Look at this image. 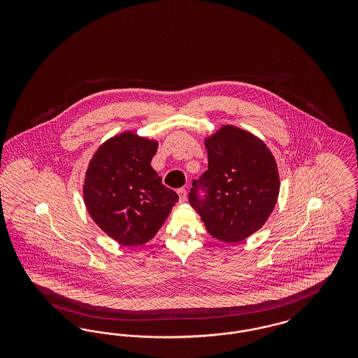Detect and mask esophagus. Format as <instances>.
<instances>
[{"mask_svg": "<svg viewBox=\"0 0 358 358\" xmlns=\"http://www.w3.org/2000/svg\"><path fill=\"white\" fill-rule=\"evenodd\" d=\"M177 193H178V197H180V203H185L187 196V189H185V187H181V189L177 190Z\"/></svg>", "mask_w": 358, "mask_h": 358, "instance_id": "esophagus-1", "label": "esophagus"}]
</instances>
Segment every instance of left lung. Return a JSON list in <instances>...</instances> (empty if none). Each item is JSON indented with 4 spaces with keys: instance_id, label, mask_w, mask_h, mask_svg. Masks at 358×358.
Wrapping results in <instances>:
<instances>
[{
    "instance_id": "1",
    "label": "left lung",
    "mask_w": 358,
    "mask_h": 358,
    "mask_svg": "<svg viewBox=\"0 0 358 358\" xmlns=\"http://www.w3.org/2000/svg\"><path fill=\"white\" fill-rule=\"evenodd\" d=\"M205 148L208 171L193 181L189 203L210 236L238 243L259 231L275 208L280 187L275 158L262 139L231 124L206 136Z\"/></svg>"
}]
</instances>
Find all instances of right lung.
<instances>
[{
    "mask_svg": "<svg viewBox=\"0 0 358 358\" xmlns=\"http://www.w3.org/2000/svg\"><path fill=\"white\" fill-rule=\"evenodd\" d=\"M158 142L124 131L107 139L85 171L83 199L95 224L124 247L155 236L178 201L150 165Z\"/></svg>",
    "mask_w": 358,
    "mask_h": 358,
    "instance_id": "1",
    "label": "right lung"
}]
</instances>
